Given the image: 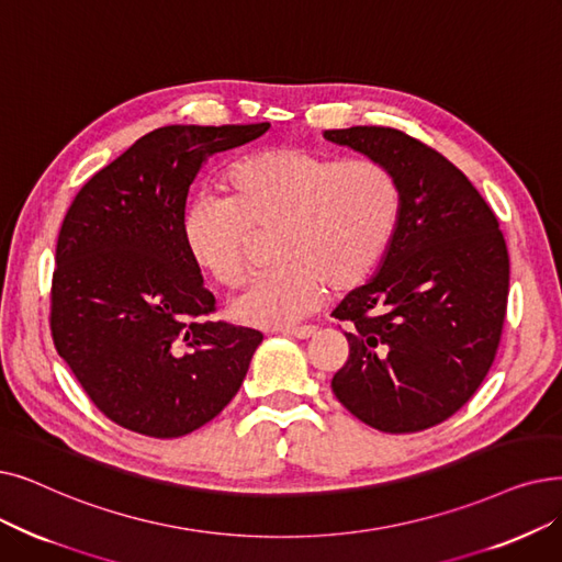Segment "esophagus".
I'll return each mask as SVG.
<instances>
[{
	"label": "esophagus",
	"mask_w": 562,
	"mask_h": 562,
	"mask_svg": "<svg viewBox=\"0 0 562 562\" xmlns=\"http://www.w3.org/2000/svg\"><path fill=\"white\" fill-rule=\"evenodd\" d=\"M280 333L289 335V337H296V339H310L316 333V328L314 326H291V328H282Z\"/></svg>",
	"instance_id": "obj_1"
}]
</instances>
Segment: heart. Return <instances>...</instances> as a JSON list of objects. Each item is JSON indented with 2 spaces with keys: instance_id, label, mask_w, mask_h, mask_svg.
Returning <instances> with one entry per match:
<instances>
[{
  "instance_id": "heart-1",
  "label": "heart",
  "mask_w": 562,
  "mask_h": 562,
  "mask_svg": "<svg viewBox=\"0 0 562 562\" xmlns=\"http://www.w3.org/2000/svg\"><path fill=\"white\" fill-rule=\"evenodd\" d=\"M225 198L200 194L181 223L186 250L217 284L246 278L252 232H276L271 271L257 276L232 301L236 322L289 328L330 294L368 282L393 240L400 188L368 158L280 146L248 154L223 177Z\"/></svg>"
}]
</instances>
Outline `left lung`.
Instances as JSON below:
<instances>
[{
    "mask_svg": "<svg viewBox=\"0 0 562 562\" xmlns=\"http://www.w3.org/2000/svg\"><path fill=\"white\" fill-rule=\"evenodd\" d=\"M383 165L400 221L376 276L333 316L351 333L335 397L385 434L423 431L467 404L503 333L509 257L494 211L446 156L395 128L326 131Z\"/></svg>",
    "mask_w": 562,
    "mask_h": 562,
    "instance_id": "8db88e82",
    "label": "left lung"
}]
</instances>
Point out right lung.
Wrapping results in <instances>:
<instances>
[{
  "label": "right lung",
  "instance_id": "1",
  "mask_svg": "<svg viewBox=\"0 0 562 562\" xmlns=\"http://www.w3.org/2000/svg\"><path fill=\"white\" fill-rule=\"evenodd\" d=\"M268 128H156L72 200L57 240L50 330L57 353L112 423L179 438L213 420L246 379L263 335L202 319L215 299L181 223L200 167Z\"/></svg>",
  "mask_w": 562,
  "mask_h": 562
}]
</instances>
